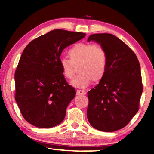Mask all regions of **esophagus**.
<instances>
[{
	"mask_svg": "<svg viewBox=\"0 0 154 154\" xmlns=\"http://www.w3.org/2000/svg\"><path fill=\"white\" fill-rule=\"evenodd\" d=\"M77 95H85L86 94V92L83 90H77Z\"/></svg>",
	"mask_w": 154,
	"mask_h": 154,
	"instance_id": "34e87169",
	"label": "esophagus"
}]
</instances>
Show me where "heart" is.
Masks as SVG:
<instances>
[{
    "label": "heart",
    "instance_id": "obj_1",
    "mask_svg": "<svg viewBox=\"0 0 154 154\" xmlns=\"http://www.w3.org/2000/svg\"><path fill=\"white\" fill-rule=\"evenodd\" d=\"M70 59L62 57L60 59L62 74L72 79L78 66L79 74L71 82L76 88H85L92 79L98 81L105 75L108 66V56L105 49L98 45L91 43H77L70 49Z\"/></svg>",
    "mask_w": 154,
    "mask_h": 154
}]
</instances>
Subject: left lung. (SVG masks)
Instances as JSON below:
<instances>
[{"instance_id":"left-lung-1","label":"left lung","mask_w":154,"mask_h":154,"mask_svg":"<svg viewBox=\"0 0 154 154\" xmlns=\"http://www.w3.org/2000/svg\"><path fill=\"white\" fill-rule=\"evenodd\" d=\"M88 41L100 44L108 56L105 75L88 92V119L100 131H116L139 111L143 92L139 62L134 51L111 34H94Z\"/></svg>"}]
</instances>
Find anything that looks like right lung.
Segmentation results:
<instances>
[{
    "label": "right lung",
    "mask_w": 154,
    "mask_h": 154,
    "mask_svg": "<svg viewBox=\"0 0 154 154\" xmlns=\"http://www.w3.org/2000/svg\"><path fill=\"white\" fill-rule=\"evenodd\" d=\"M85 36L56 29L32 40L24 49L15 72V99L28 123L49 128L64 120L76 92L62 74L60 57L64 49Z\"/></svg>",
    "instance_id": "1"
}]
</instances>
